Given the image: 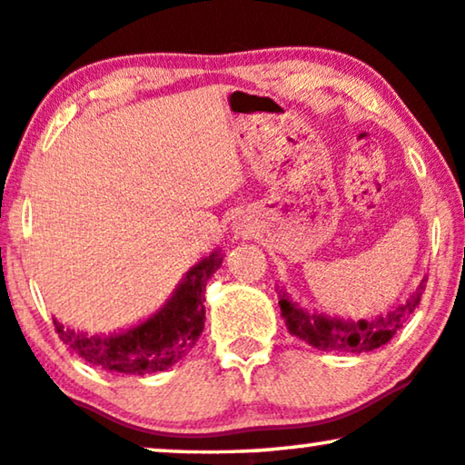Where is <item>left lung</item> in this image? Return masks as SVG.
Masks as SVG:
<instances>
[{"label": "left lung", "mask_w": 465, "mask_h": 465, "mask_svg": "<svg viewBox=\"0 0 465 465\" xmlns=\"http://www.w3.org/2000/svg\"><path fill=\"white\" fill-rule=\"evenodd\" d=\"M427 278L420 280L416 291L408 297V302L401 303L386 314L375 319H338L328 317L323 312H311L308 308L297 306L282 289L278 291L280 312L286 321V328L297 338L306 341L308 345L321 351H345V353H366L372 349L386 345L397 331L403 328L410 314L416 311L420 297L425 293Z\"/></svg>", "instance_id": "left-lung-1"}]
</instances>
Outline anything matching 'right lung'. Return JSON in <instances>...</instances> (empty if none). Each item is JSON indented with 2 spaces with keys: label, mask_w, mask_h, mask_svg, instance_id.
Masks as SVG:
<instances>
[{
  "label": "right lung",
  "mask_w": 465,
  "mask_h": 465,
  "mask_svg": "<svg viewBox=\"0 0 465 465\" xmlns=\"http://www.w3.org/2000/svg\"><path fill=\"white\" fill-rule=\"evenodd\" d=\"M222 254L211 252L193 265L163 308L140 325L112 336H88L54 319L60 341L85 362L124 375H148L170 369L196 345L204 330V289L220 269Z\"/></svg>",
  "instance_id": "obj_1"
}]
</instances>
